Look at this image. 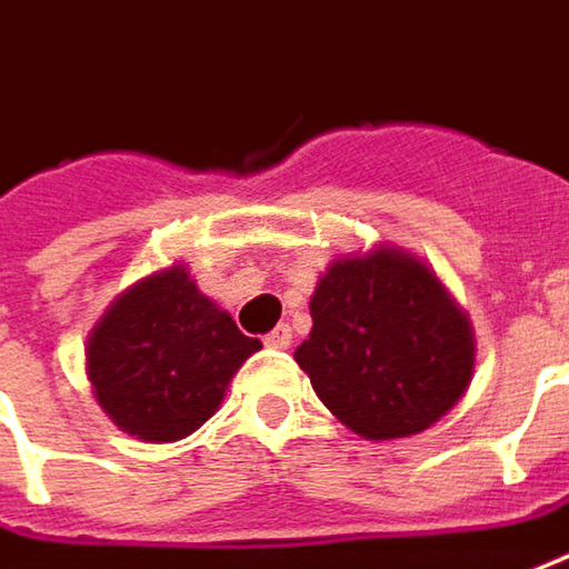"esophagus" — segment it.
<instances>
[{"mask_svg":"<svg viewBox=\"0 0 569 569\" xmlns=\"http://www.w3.org/2000/svg\"><path fill=\"white\" fill-rule=\"evenodd\" d=\"M263 343H267V347H273V350H286V347L292 343V331H289V325H277L273 331L263 337Z\"/></svg>","mask_w":569,"mask_h":569,"instance_id":"obj_1","label":"esophagus"}]
</instances>
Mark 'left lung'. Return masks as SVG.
<instances>
[{
	"label": "left lung",
	"instance_id": "left-lung-1",
	"mask_svg": "<svg viewBox=\"0 0 569 569\" xmlns=\"http://www.w3.org/2000/svg\"><path fill=\"white\" fill-rule=\"evenodd\" d=\"M296 350L315 395L362 439L430 430L475 376V331L452 292L405 248L337 254L311 292Z\"/></svg>",
	"mask_w": 569,
	"mask_h": 569
}]
</instances>
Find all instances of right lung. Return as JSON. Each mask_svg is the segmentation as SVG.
Instances as JSON below:
<instances>
[{"mask_svg":"<svg viewBox=\"0 0 569 569\" xmlns=\"http://www.w3.org/2000/svg\"><path fill=\"white\" fill-rule=\"evenodd\" d=\"M260 340L197 289L187 263L127 286L86 343V376L113 427L142 442H178L219 410Z\"/></svg>","mask_w":569,"mask_h":569,"instance_id":"right-lung-1","label":"right lung"}]
</instances>
